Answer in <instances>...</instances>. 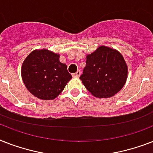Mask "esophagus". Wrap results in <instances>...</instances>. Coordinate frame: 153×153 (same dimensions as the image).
I'll return each mask as SVG.
<instances>
[{"instance_id":"obj_1","label":"esophagus","mask_w":153,"mask_h":153,"mask_svg":"<svg viewBox=\"0 0 153 153\" xmlns=\"http://www.w3.org/2000/svg\"><path fill=\"white\" fill-rule=\"evenodd\" d=\"M81 75V71H78L76 73H74V74H73L72 76L74 77V78H79V76Z\"/></svg>"}]
</instances>
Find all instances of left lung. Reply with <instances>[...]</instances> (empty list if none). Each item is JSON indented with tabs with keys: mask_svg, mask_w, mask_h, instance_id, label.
Returning a JSON list of instances; mask_svg holds the SVG:
<instances>
[{
	"mask_svg": "<svg viewBox=\"0 0 153 153\" xmlns=\"http://www.w3.org/2000/svg\"><path fill=\"white\" fill-rule=\"evenodd\" d=\"M85 63L79 79L94 97H111L125 85L128 69L117 50L101 45L86 56Z\"/></svg>",
	"mask_w": 153,
	"mask_h": 153,
	"instance_id": "8db88e82",
	"label": "left lung"
}]
</instances>
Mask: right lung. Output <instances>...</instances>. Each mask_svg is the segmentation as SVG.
<instances>
[{"label": "right lung", "instance_id": "obj_1", "mask_svg": "<svg viewBox=\"0 0 153 153\" xmlns=\"http://www.w3.org/2000/svg\"><path fill=\"white\" fill-rule=\"evenodd\" d=\"M23 83L36 97L53 100L72 79L59 55L48 49L33 50L23 61L21 69Z\"/></svg>", "mask_w": 153, "mask_h": 153}]
</instances>
